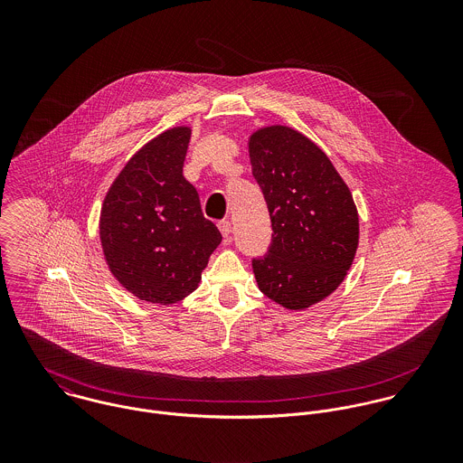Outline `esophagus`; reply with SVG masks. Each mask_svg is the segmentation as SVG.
Returning a JSON list of instances; mask_svg holds the SVG:
<instances>
[{"mask_svg": "<svg viewBox=\"0 0 463 463\" xmlns=\"http://www.w3.org/2000/svg\"><path fill=\"white\" fill-rule=\"evenodd\" d=\"M217 226H219V232L222 233V237H228V235L232 233V222H230V221H226V219H224V221H219Z\"/></svg>", "mask_w": 463, "mask_h": 463, "instance_id": "obj_1", "label": "esophagus"}]
</instances>
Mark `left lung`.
<instances>
[{
    "label": "left lung",
    "instance_id": "8db88e82",
    "mask_svg": "<svg viewBox=\"0 0 463 463\" xmlns=\"http://www.w3.org/2000/svg\"><path fill=\"white\" fill-rule=\"evenodd\" d=\"M248 147L274 233L264 259L253 260L259 288L287 310H307L333 294L353 265L356 204L307 135L272 125L251 133Z\"/></svg>",
    "mask_w": 463,
    "mask_h": 463
}]
</instances>
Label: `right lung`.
<instances>
[{
  "mask_svg": "<svg viewBox=\"0 0 463 463\" xmlns=\"http://www.w3.org/2000/svg\"><path fill=\"white\" fill-rule=\"evenodd\" d=\"M189 140L191 127H175L146 142L101 204L105 262L121 287L153 305H173L194 292L222 241L184 178Z\"/></svg>",
  "mask_w": 463,
  "mask_h": 463,
  "instance_id": "add662e5",
  "label": "right lung"
}]
</instances>
